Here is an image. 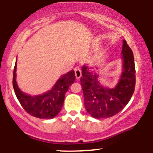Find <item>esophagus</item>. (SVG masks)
<instances>
[{
	"label": "esophagus",
	"instance_id": "esophagus-1",
	"mask_svg": "<svg viewBox=\"0 0 153 153\" xmlns=\"http://www.w3.org/2000/svg\"><path fill=\"white\" fill-rule=\"evenodd\" d=\"M75 75L77 79H79L81 77V71H80V68L78 66L75 68Z\"/></svg>",
	"mask_w": 153,
	"mask_h": 153
}]
</instances>
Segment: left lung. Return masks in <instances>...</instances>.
I'll return each instance as SVG.
<instances>
[{
    "label": "left lung",
    "mask_w": 153,
    "mask_h": 153,
    "mask_svg": "<svg viewBox=\"0 0 153 153\" xmlns=\"http://www.w3.org/2000/svg\"><path fill=\"white\" fill-rule=\"evenodd\" d=\"M122 58L123 72L117 86L109 89L101 85L98 75L89 71L88 67L82 68L80 78L85 108L94 118L111 117L121 111L130 101L135 87L134 55L125 40H123Z\"/></svg>",
    "instance_id": "left-lung-1"
}]
</instances>
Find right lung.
<instances>
[{
	"label": "right lung",
	"mask_w": 153,
	"mask_h": 153,
	"mask_svg": "<svg viewBox=\"0 0 153 153\" xmlns=\"http://www.w3.org/2000/svg\"><path fill=\"white\" fill-rule=\"evenodd\" d=\"M16 62L13 70V86L17 99L28 114L39 119H52L60 112L65 95L69 87L75 82V71H71L62 75L48 92L39 96H31L19 89L16 80Z\"/></svg>",
	"instance_id": "add662e5"
}]
</instances>
